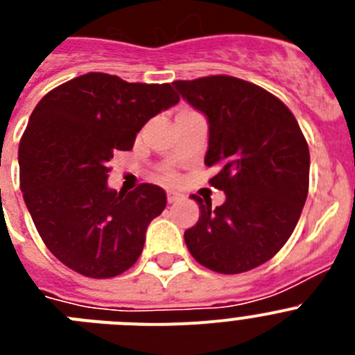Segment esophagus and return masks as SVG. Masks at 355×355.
Masks as SVG:
<instances>
[{"label":"esophagus","instance_id":"esophagus-1","mask_svg":"<svg viewBox=\"0 0 355 355\" xmlns=\"http://www.w3.org/2000/svg\"><path fill=\"white\" fill-rule=\"evenodd\" d=\"M167 200L168 202H178V200H183V193H180V192H167Z\"/></svg>","mask_w":355,"mask_h":355}]
</instances>
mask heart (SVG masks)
I'll list each match as a JSON object with an SVG mask.
<instances>
[{"instance_id": "obj_1", "label": "heart", "mask_w": 355, "mask_h": 355, "mask_svg": "<svg viewBox=\"0 0 355 355\" xmlns=\"http://www.w3.org/2000/svg\"><path fill=\"white\" fill-rule=\"evenodd\" d=\"M163 180L165 181H175L178 180V175H175V172H172V171H167V172H163Z\"/></svg>"}]
</instances>
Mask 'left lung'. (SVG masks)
Wrapping results in <instances>:
<instances>
[{
	"label": "left lung",
	"instance_id": "left-lung-1",
	"mask_svg": "<svg viewBox=\"0 0 355 355\" xmlns=\"http://www.w3.org/2000/svg\"><path fill=\"white\" fill-rule=\"evenodd\" d=\"M209 124L205 163L225 202L192 196L200 215L184 231L196 261L218 274H241L281 250L299 222L309 188V149L288 106L258 85L233 76L174 81Z\"/></svg>",
	"mask_w": 355,
	"mask_h": 355
}]
</instances>
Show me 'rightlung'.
Instances as JSON below:
<instances>
[{
    "mask_svg": "<svg viewBox=\"0 0 355 355\" xmlns=\"http://www.w3.org/2000/svg\"><path fill=\"white\" fill-rule=\"evenodd\" d=\"M168 83H128L89 72L48 92L21 144V190L46 247L87 277L126 272L142 254L147 225L167 206L156 184L108 188L110 159L130 150L150 117L178 105Z\"/></svg>",
    "mask_w": 355,
    "mask_h": 355,
    "instance_id": "obj_1",
    "label": "right lung"
}]
</instances>
